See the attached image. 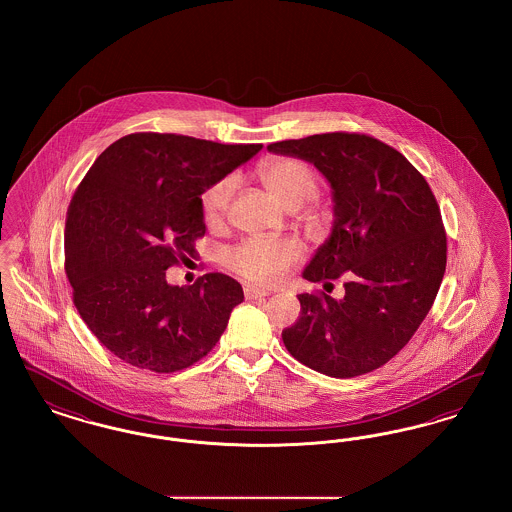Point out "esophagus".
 I'll use <instances>...</instances> for the list:
<instances>
[{
  "label": "esophagus",
  "mask_w": 512,
  "mask_h": 512,
  "mask_svg": "<svg viewBox=\"0 0 512 512\" xmlns=\"http://www.w3.org/2000/svg\"><path fill=\"white\" fill-rule=\"evenodd\" d=\"M245 299H261V297H265L268 295L267 290H261V288H255V286H247L244 288Z\"/></svg>",
  "instance_id": "obj_1"
}]
</instances>
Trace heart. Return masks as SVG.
Returning a JSON list of instances; mask_svg holds the SVG:
<instances>
[{"mask_svg":"<svg viewBox=\"0 0 512 512\" xmlns=\"http://www.w3.org/2000/svg\"><path fill=\"white\" fill-rule=\"evenodd\" d=\"M259 176L270 195L288 209H297L317 194V174L299 159L284 157L265 163ZM236 188L234 176H224L201 197L203 219L219 222ZM301 247L288 240L249 238L226 251V265L257 284H274L282 280L293 265L301 261Z\"/></svg>","mask_w":512,"mask_h":512,"instance_id":"obj_1","label":"heart"}]
</instances>
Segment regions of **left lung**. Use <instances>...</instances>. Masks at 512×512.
Instances as JSON below:
<instances>
[{
	"label": "left lung",
	"instance_id": "8db88e82",
	"mask_svg": "<svg viewBox=\"0 0 512 512\" xmlns=\"http://www.w3.org/2000/svg\"><path fill=\"white\" fill-rule=\"evenodd\" d=\"M317 167L332 188L334 224L303 270L309 282L345 276V293H299L301 317L282 332L303 365L353 378L386 365L426 318L445 272L436 197L393 147L365 134H315L267 147Z\"/></svg>",
	"mask_w": 512,
	"mask_h": 512
}]
</instances>
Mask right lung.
I'll return each instance as SVG.
<instances>
[{
  "instance_id": "obj_1",
  "label": "right lung",
  "mask_w": 512,
  "mask_h": 512,
  "mask_svg": "<svg viewBox=\"0 0 512 512\" xmlns=\"http://www.w3.org/2000/svg\"><path fill=\"white\" fill-rule=\"evenodd\" d=\"M261 149L128 134L86 172L67 213L65 270L80 317L124 363L174 372L219 341L242 286L209 272L180 288L167 268L205 234L201 195Z\"/></svg>"
}]
</instances>
